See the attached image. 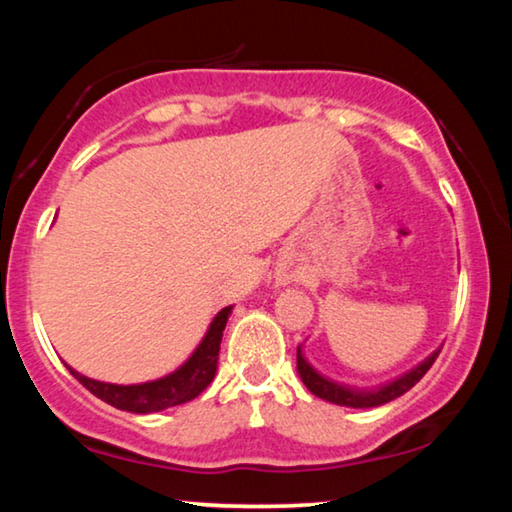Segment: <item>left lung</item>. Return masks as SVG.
Masks as SVG:
<instances>
[{
	"instance_id": "8db88e82",
	"label": "left lung",
	"mask_w": 512,
	"mask_h": 512,
	"mask_svg": "<svg viewBox=\"0 0 512 512\" xmlns=\"http://www.w3.org/2000/svg\"><path fill=\"white\" fill-rule=\"evenodd\" d=\"M438 352L440 350L431 352L427 359L418 363V366L411 368L409 372H404L402 377L388 381V384H381L377 388H350V386L336 384V381L323 377L320 372L311 368L309 361L305 359V354H302V348L298 345V375L302 379V384H305L316 397H320V400L339 404V406H352V409H372V406H381L395 400V397L404 395L406 391H411V388L424 377V372L433 366Z\"/></svg>"
}]
</instances>
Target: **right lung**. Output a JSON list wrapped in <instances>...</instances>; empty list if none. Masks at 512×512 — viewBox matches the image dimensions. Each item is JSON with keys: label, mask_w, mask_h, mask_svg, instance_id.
Wrapping results in <instances>:
<instances>
[{"label": "right lung", "mask_w": 512, "mask_h": 512, "mask_svg": "<svg viewBox=\"0 0 512 512\" xmlns=\"http://www.w3.org/2000/svg\"><path fill=\"white\" fill-rule=\"evenodd\" d=\"M230 314H232V305L223 307L219 314L214 316L210 329H207L203 341L198 343V348L192 352V357H189L178 370H173L171 375L160 377L155 381H144V384H131V386L106 384V381H97L81 375V372L69 368L67 363L65 366L92 395H97L99 400L121 411L155 413V411L169 409V406L192 402L194 397L201 395L205 388L212 384V379L216 375L223 329H225V323H228Z\"/></svg>", "instance_id": "1"}]
</instances>
